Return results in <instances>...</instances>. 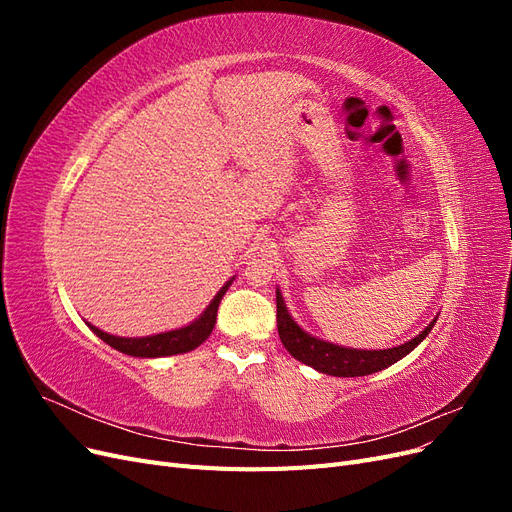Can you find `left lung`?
Returning <instances> with one entry per match:
<instances>
[{
	"label": "left lung",
	"mask_w": 512,
	"mask_h": 512,
	"mask_svg": "<svg viewBox=\"0 0 512 512\" xmlns=\"http://www.w3.org/2000/svg\"><path fill=\"white\" fill-rule=\"evenodd\" d=\"M277 331H280V339L284 348L294 356V359L314 367L322 374L339 376V378H356V376H369L376 371L397 363L404 359L408 352H412L423 339L429 335L431 327L436 324L433 320L425 331L418 333L410 342L401 344L397 348L389 350H354V348H342L329 342H322L318 337H312L305 333L297 322H294L284 305L282 292L277 290Z\"/></svg>",
	"instance_id": "left-lung-1"
}]
</instances>
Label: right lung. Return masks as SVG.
<instances>
[{"instance_id": "obj_1", "label": "right lung", "mask_w": 512, "mask_h": 512, "mask_svg": "<svg viewBox=\"0 0 512 512\" xmlns=\"http://www.w3.org/2000/svg\"><path fill=\"white\" fill-rule=\"evenodd\" d=\"M232 282V280H230ZM230 282H226V286L215 294V299L211 301V305L205 309V314L200 316L198 320H194L192 324L177 331H168V333H160V335H151V337H115L108 335L96 327L89 329L94 331L102 342H106L108 346H113L115 350L130 354V356H143V359H156V356H170V354H181V352H190L194 348H198L205 339L211 335L213 327H215V318H218V307L220 301L226 294Z\"/></svg>"}]
</instances>
